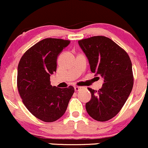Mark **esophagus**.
<instances>
[{"label":"esophagus","mask_w":148,"mask_h":148,"mask_svg":"<svg viewBox=\"0 0 148 148\" xmlns=\"http://www.w3.org/2000/svg\"><path fill=\"white\" fill-rule=\"evenodd\" d=\"M83 88H83V87H80V86H75L74 89H75V91L77 92V91H79L80 90L83 89Z\"/></svg>","instance_id":"obj_1"}]
</instances>
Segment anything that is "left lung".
<instances>
[{
  "label": "left lung",
  "mask_w": 148,
  "mask_h": 148,
  "mask_svg": "<svg viewBox=\"0 0 148 148\" xmlns=\"http://www.w3.org/2000/svg\"><path fill=\"white\" fill-rule=\"evenodd\" d=\"M78 44L88 59L91 72L104 79L98 91L88 88L91 99L85 108L93 119L107 121L120 112L132 91L130 58L123 48L105 36L83 39L78 40Z\"/></svg>",
  "instance_id": "obj_1"
}]
</instances>
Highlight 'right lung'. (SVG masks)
Here are the masks:
<instances>
[{
    "instance_id": "1",
    "label": "right lung",
    "mask_w": 148,
    "mask_h": 148,
    "mask_svg": "<svg viewBox=\"0 0 148 148\" xmlns=\"http://www.w3.org/2000/svg\"><path fill=\"white\" fill-rule=\"evenodd\" d=\"M71 41L45 38L24 53L18 66V92L27 109L44 122L58 120L66 111L74 88L52 86L50 77L57 68V59Z\"/></svg>"
}]
</instances>
